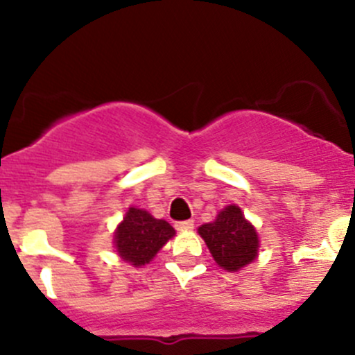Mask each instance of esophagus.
<instances>
[{
    "instance_id": "esophagus-1",
    "label": "esophagus",
    "mask_w": 355,
    "mask_h": 355,
    "mask_svg": "<svg viewBox=\"0 0 355 355\" xmlns=\"http://www.w3.org/2000/svg\"><path fill=\"white\" fill-rule=\"evenodd\" d=\"M175 228H177V230H180V232H184V230H192V228H194V220L177 221V223H175Z\"/></svg>"
}]
</instances>
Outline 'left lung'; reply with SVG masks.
Masks as SVG:
<instances>
[{
	"label": "left lung",
	"mask_w": 355,
	"mask_h": 355,
	"mask_svg": "<svg viewBox=\"0 0 355 355\" xmlns=\"http://www.w3.org/2000/svg\"><path fill=\"white\" fill-rule=\"evenodd\" d=\"M199 235L206 242L214 261L225 270L237 271L256 259L259 241L241 207L227 206L213 223L199 227Z\"/></svg>",
	"instance_id": "8db88e82"
}]
</instances>
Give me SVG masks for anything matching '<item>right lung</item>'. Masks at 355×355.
Listing matches in <instances>:
<instances>
[{"label": "right lung", "instance_id": "right-lung-1", "mask_svg": "<svg viewBox=\"0 0 355 355\" xmlns=\"http://www.w3.org/2000/svg\"><path fill=\"white\" fill-rule=\"evenodd\" d=\"M173 235L175 230L168 221L156 220L144 209L130 207L114 234V245L127 263L142 266L149 263Z\"/></svg>", "mask_w": 355, "mask_h": 355}]
</instances>
